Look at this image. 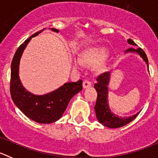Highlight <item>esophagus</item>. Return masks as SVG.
<instances>
[{
    "instance_id": "obj_1",
    "label": "esophagus",
    "mask_w": 158,
    "mask_h": 158,
    "mask_svg": "<svg viewBox=\"0 0 158 158\" xmlns=\"http://www.w3.org/2000/svg\"><path fill=\"white\" fill-rule=\"evenodd\" d=\"M91 86H92V83H91V82H89L88 80H85L83 82V83H82V86H83L84 89H87V88L90 87Z\"/></svg>"
}]
</instances>
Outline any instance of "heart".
<instances>
[{"label":"heart","instance_id":"1","mask_svg":"<svg viewBox=\"0 0 158 158\" xmlns=\"http://www.w3.org/2000/svg\"><path fill=\"white\" fill-rule=\"evenodd\" d=\"M109 53L105 48H92L86 50L82 53L81 56V62L82 64H87L89 66H95L101 64L105 61L108 57ZM75 67L78 68L79 65V61H76L74 64ZM106 69L105 64H101L98 67L97 71L99 72H104Z\"/></svg>","mask_w":158,"mask_h":158}]
</instances>
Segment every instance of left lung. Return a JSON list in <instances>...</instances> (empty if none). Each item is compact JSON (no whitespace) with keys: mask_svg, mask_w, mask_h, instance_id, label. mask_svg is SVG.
<instances>
[{"mask_svg":"<svg viewBox=\"0 0 158 158\" xmlns=\"http://www.w3.org/2000/svg\"><path fill=\"white\" fill-rule=\"evenodd\" d=\"M128 44L130 45L135 46V44L130 39H128ZM136 54L142 58L143 61L145 62L147 67V70L149 71L148 59L145 52L141 48H129L125 51V54ZM110 72H107L101 75L97 79V82L94 85V88L97 92V98L96 102L95 113L97 115V118L100 123H101L104 126L107 128H119L126 126L128 123L132 122V120L137 117L139 112L132 114L128 117H121L118 114H115L110 110L108 102V86L110 83Z\"/></svg>","mask_w":158,"mask_h":158,"instance_id":"1","label":"left lung"}]
</instances>
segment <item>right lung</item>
I'll use <instances>...</instances> for the list:
<instances>
[{
  "instance_id": "right-lung-1",
  "label": "right lung",
  "mask_w": 158,
  "mask_h": 158,
  "mask_svg": "<svg viewBox=\"0 0 158 158\" xmlns=\"http://www.w3.org/2000/svg\"><path fill=\"white\" fill-rule=\"evenodd\" d=\"M53 32L58 29L52 28ZM45 30L36 32L22 44L15 54L11 65V95L13 102L22 112L38 123L49 124L61 118L69 101L82 89V81L66 82L55 90L44 95H36L29 92L22 84L19 78V64L24 50L32 37Z\"/></svg>"
}]
</instances>
